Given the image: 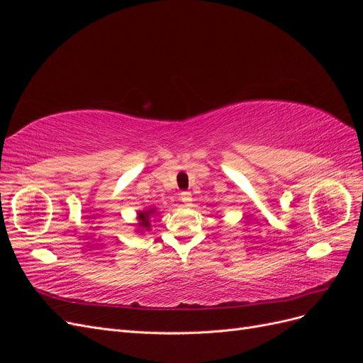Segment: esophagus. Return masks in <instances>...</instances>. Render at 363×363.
<instances>
[{
  "label": "esophagus",
  "mask_w": 363,
  "mask_h": 363,
  "mask_svg": "<svg viewBox=\"0 0 363 363\" xmlns=\"http://www.w3.org/2000/svg\"><path fill=\"white\" fill-rule=\"evenodd\" d=\"M180 200H182L184 204H191V203H192V194H191V192H182V194H180Z\"/></svg>",
  "instance_id": "obj_1"
}]
</instances>
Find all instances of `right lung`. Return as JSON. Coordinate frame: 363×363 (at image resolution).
<instances>
[{"mask_svg":"<svg viewBox=\"0 0 363 363\" xmlns=\"http://www.w3.org/2000/svg\"><path fill=\"white\" fill-rule=\"evenodd\" d=\"M157 207H148V208H144V211H138V224H136V233H140V235H145L147 232H150L151 230V216L156 213Z\"/></svg>","mask_w":363,"mask_h":363,"instance_id":"add662e5","label":"right lung"}]
</instances>
